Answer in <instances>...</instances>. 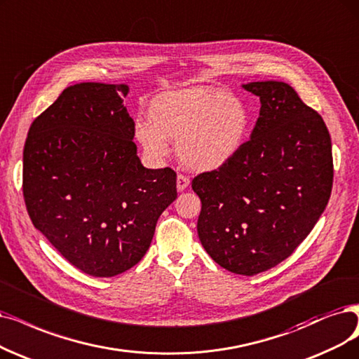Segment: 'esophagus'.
<instances>
[{"label": "esophagus", "mask_w": 359, "mask_h": 359, "mask_svg": "<svg viewBox=\"0 0 359 359\" xmlns=\"http://www.w3.org/2000/svg\"><path fill=\"white\" fill-rule=\"evenodd\" d=\"M189 185H190V178L189 177H185L182 174H180L177 177V189H178V191H184L185 189L189 187Z\"/></svg>", "instance_id": "34e87169"}]
</instances>
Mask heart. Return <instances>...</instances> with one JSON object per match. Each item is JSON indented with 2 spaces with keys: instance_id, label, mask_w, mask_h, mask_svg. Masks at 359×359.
Segmentation results:
<instances>
[{
  "instance_id": "obj_1",
  "label": "heart",
  "mask_w": 359,
  "mask_h": 359,
  "mask_svg": "<svg viewBox=\"0 0 359 359\" xmlns=\"http://www.w3.org/2000/svg\"><path fill=\"white\" fill-rule=\"evenodd\" d=\"M150 122L137 123V138L151 157L169 151L177 142L185 166L212 170L225 165L243 144L249 125L240 100L213 87H191L156 97L149 109Z\"/></svg>"
}]
</instances>
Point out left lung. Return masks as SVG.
I'll return each mask as SVG.
<instances>
[{
	"instance_id": "obj_1",
	"label": "left lung",
	"mask_w": 359,
	"mask_h": 359,
	"mask_svg": "<svg viewBox=\"0 0 359 359\" xmlns=\"http://www.w3.org/2000/svg\"><path fill=\"white\" fill-rule=\"evenodd\" d=\"M259 118L238 151L198 174L197 233L222 268L255 276L283 262L312 231L333 187L332 138L320 114L285 82L243 85Z\"/></svg>"
}]
</instances>
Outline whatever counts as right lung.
Returning a JSON list of instances; mask_svg holds the SVG:
<instances>
[{
    "label": "right lung",
    "instance_id": "add662e5",
    "mask_svg": "<svg viewBox=\"0 0 359 359\" xmlns=\"http://www.w3.org/2000/svg\"><path fill=\"white\" fill-rule=\"evenodd\" d=\"M128 85L67 87L32 122L23 149V197L36 229L93 277L133 268L177 198L170 168L147 169L123 107Z\"/></svg>",
    "mask_w": 359,
    "mask_h": 359
}]
</instances>
